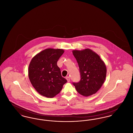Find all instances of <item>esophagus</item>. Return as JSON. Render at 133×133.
Returning <instances> with one entry per match:
<instances>
[{
	"instance_id": "esophagus-1",
	"label": "esophagus",
	"mask_w": 133,
	"mask_h": 133,
	"mask_svg": "<svg viewBox=\"0 0 133 133\" xmlns=\"http://www.w3.org/2000/svg\"><path fill=\"white\" fill-rule=\"evenodd\" d=\"M66 80H67V81L68 82H69L70 81V77L69 76H68V77H67L66 78Z\"/></svg>"
}]
</instances>
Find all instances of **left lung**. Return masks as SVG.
<instances>
[{
    "label": "left lung",
    "instance_id": "1",
    "mask_svg": "<svg viewBox=\"0 0 133 133\" xmlns=\"http://www.w3.org/2000/svg\"><path fill=\"white\" fill-rule=\"evenodd\" d=\"M72 53L78 62L80 81L73 83L77 91L85 97L95 94L104 82L107 68L100 56L90 49L74 50Z\"/></svg>",
    "mask_w": 133,
    "mask_h": 133
}]
</instances>
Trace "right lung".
I'll return each instance as SVG.
<instances>
[{
    "label": "right lung",
    "instance_id": "right-lung-1",
    "mask_svg": "<svg viewBox=\"0 0 133 133\" xmlns=\"http://www.w3.org/2000/svg\"><path fill=\"white\" fill-rule=\"evenodd\" d=\"M64 52L62 49L47 48L32 58L28 67V77L33 87L40 95L53 98L67 82L61 76L57 65Z\"/></svg>",
    "mask_w": 133,
    "mask_h": 133
}]
</instances>
